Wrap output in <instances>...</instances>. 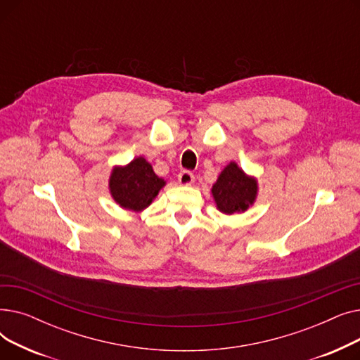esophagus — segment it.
Masks as SVG:
<instances>
[{"mask_svg": "<svg viewBox=\"0 0 360 360\" xmlns=\"http://www.w3.org/2000/svg\"><path fill=\"white\" fill-rule=\"evenodd\" d=\"M178 181L181 185H191L194 182V174L191 170H182L178 175Z\"/></svg>", "mask_w": 360, "mask_h": 360, "instance_id": "obj_1", "label": "esophagus"}]
</instances>
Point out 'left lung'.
Masks as SVG:
<instances>
[{
	"instance_id": "left-lung-1",
	"label": "left lung",
	"mask_w": 360,
	"mask_h": 360,
	"mask_svg": "<svg viewBox=\"0 0 360 360\" xmlns=\"http://www.w3.org/2000/svg\"><path fill=\"white\" fill-rule=\"evenodd\" d=\"M213 197L219 210L226 214L243 212L254 202L257 182L248 178L236 163H229L223 169L217 182L213 185Z\"/></svg>"
}]
</instances>
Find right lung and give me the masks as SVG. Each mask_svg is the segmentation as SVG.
<instances>
[{
    "instance_id": "add662e5",
    "label": "right lung",
    "mask_w": 360,
    "mask_h": 360,
    "mask_svg": "<svg viewBox=\"0 0 360 360\" xmlns=\"http://www.w3.org/2000/svg\"><path fill=\"white\" fill-rule=\"evenodd\" d=\"M165 185L151 165L144 158H137L125 167L113 169L109 186L110 194L120 205L128 210L146 209Z\"/></svg>"
}]
</instances>
